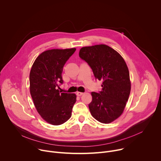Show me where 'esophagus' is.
<instances>
[{
  "mask_svg": "<svg viewBox=\"0 0 161 161\" xmlns=\"http://www.w3.org/2000/svg\"><path fill=\"white\" fill-rule=\"evenodd\" d=\"M83 94V92H78L76 93V95L78 96H82Z\"/></svg>",
  "mask_w": 161,
  "mask_h": 161,
  "instance_id": "34e87169",
  "label": "esophagus"
}]
</instances>
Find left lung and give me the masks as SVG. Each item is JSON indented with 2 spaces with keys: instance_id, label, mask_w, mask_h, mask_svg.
I'll return each mask as SVG.
<instances>
[{
  "instance_id": "1",
  "label": "left lung",
  "mask_w": 161,
  "mask_h": 161,
  "mask_svg": "<svg viewBox=\"0 0 161 161\" xmlns=\"http://www.w3.org/2000/svg\"><path fill=\"white\" fill-rule=\"evenodd\" d=\"M79 55L90 66L96 79L103 81L99 93L91 92L92 101L88 108L92 116L101 123L109 124L122 114L130 95L127 65L116 50L106 44L83 47Z\"/></svg>"
}]
</instances>
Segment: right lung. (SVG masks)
<instances>
[{
	"instance_id": "1",
	"label": "right lung",
	"mask_w": 161,
	"mask_h": 161,
	"mask_svg": "<svg viewBox=\"0 0 161 161\" xmlns=\"http://www.w3.org/2000/svg\"><path fill=\"white\" fill-rule=\"evenodd\" d=\"M76 48L52 49L41 53L30 72V93L37 111L50 124L61 125L71 117L76 101L75 94L60 93L62 73L66 61Z\"/></svg>"
}]
</instances>
